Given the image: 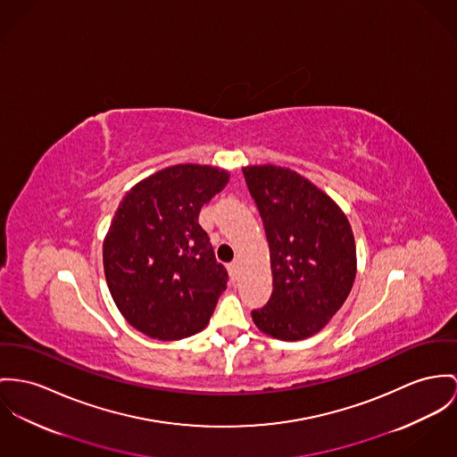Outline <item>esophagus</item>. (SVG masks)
Returning a JSON list of instances; mask_svg holds the SVG:
<instances>
[{"label":"esophagus","instance_id":"1","mask_svg":"<svg viewBox=\"0 0 457 457\" xmlns=\"http://www.w3.org/2000/svg\"><path fill=\"white\" fill-rule=\"evenodd\" d=\"M228 271H229V277H231V280H237V278H238V262L235 261V262L228 264Z\"/></svg>","mask_w":457,"mask_h":457}]
</instances>
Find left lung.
I'll return each instance as SVG.
<instances>
[{
    "label": "left lung",
    "instance_id": "left-lung-1",
    "mask_svg": "<svg viewBox=\"0 0 457 457\" xmlns=\"http://www.w3.org/2000/svg\"><path fill=\"white\" fill-rule=\"evenodd\" d=\"M270 244L273 292L253 323L281 341L316 334L350 295L356 246L343 211L308 179L281 167L244 169Z\"/></svg>",
    "mask_w": 457,
    "mask_h": 457
}]
</instances>
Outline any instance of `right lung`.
<instances>
[{
  "mask_svg": "<svg viewBox=\"0 0 457 457\" xmlns=\"http://www.w3.org/2000/svg\"><path fill=\"white\" fill-rule=\"evenodd\" d=\"M228 180L215 167L174 165L121 200L105 235V281L121 315L142 334L176 341L211 321L228 271L198 215Z\"/></svg>",
  "mask_w": 457,
  "mask_h": 457,
  "instance_id": "obj_1",
  "label": "right lung"
}]
</instances>
